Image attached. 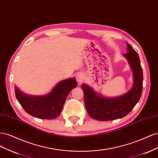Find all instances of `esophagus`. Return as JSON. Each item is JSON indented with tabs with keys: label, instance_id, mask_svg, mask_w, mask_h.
Instances as JSON below:
<instances>
[{
	"label": "esophagus",
	"instance_id": "34e87169",
	"mask_svg": "<svg viewBox=\"0 0 158 158\" xmlns=\"http://www.w3.org/2000/svg\"><path fill=\"white\" fill-rule=\"evenodd\" d=\"M85 77H84V75L82 73H78L77 75H76V80H77V82L79 84H82L84 81Z\"/></svg>",
	"mask_w": 158,
	"mask_h": 158
}]
</instances>
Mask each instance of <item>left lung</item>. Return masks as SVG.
<instances>
[{"label": "left lung", "mask_w": 158, "mask_h": 158, "mask_svg": "<svg viewBox=\"0 0 158 158\" xmlns=\"http://www.w3.org/2000/svg\"><path fill=\"white\" fill-rule=\"evenodd\" d=\"M127 53L123 55L133 73L132 88L127 93L114 98H107L98 94L88 84L81 85L84 103L89 115L98 121H107L121 118L130 113L139 102L143 87V73L137 52L129 45Z\"/></svg>", "instance_id": "left-lung-1"}]
</instances>
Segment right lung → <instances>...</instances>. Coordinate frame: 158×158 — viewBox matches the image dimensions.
I'll return each mask as SVG.
<instances>
[{
	"mask_svg": "<svg viewBox=\"0 0 158 158\" xmlns=\"http://www.w3.org/2000/svg\"><path fill=\"white\" fill-rule=\"evenodd\" d=\"M77 84L75 78L63 80L44 95L26 94L15 85V94L26 112L36 118L49 120L59 115L69 94L77 86Z\"/></svg>",
	"mask_w": 158,
	"mask_h": 158,
	"instance_id": "1",
	"label": "right lung"
}]
</instances>
